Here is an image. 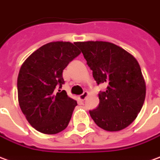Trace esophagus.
Segmentation results:
<instances>
[{
    "label": "esophagus",
    "instance_id": "esophagus-1",
    "mask_svg": "<svg viewBox=\"0 0 160 160\" xmlns=\"http://www.w3.org/2000/svg\"><path fill=\"white\" fill-rule=\"evenodd\" d=\"M87 96H88V92L85 91V92H83V93H82L81 95H79V99H80L81 101H84Z\"/></svg>",
    "mask_w": 160,
    "mask_h": 160
}]
</instances>
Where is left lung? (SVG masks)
I'll use <instances>...</instances> for the list:
<instances>
[{"mask_svg": "<svg viewBox=\"0 0 160 160\" xmlns=\"http://www.w3.org/2000/svg\"><path fill=\"white\" fill-rule=\"evenodd\" d=\"M97 84L106 82L99 94L100 104L89 114L107 131H119L136 119L146 97V84L135 57L113 43L101 41L75 42Z\"/></svg>", "mask_w": 160, "mask_h": 160, "instance_id": "left-lung-1", "label": "left lung"}]
</instances>
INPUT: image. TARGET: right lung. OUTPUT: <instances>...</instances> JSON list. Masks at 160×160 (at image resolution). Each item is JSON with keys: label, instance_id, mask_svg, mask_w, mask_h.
Masks as SVG:
<instances>
[{"label": "right lung", "instance_id": "1", "mask_svg": "<svg viewBox=\"0 0 160 160\" xmlns=\"http://www.w3.org/2000/svg\"><path fill=\"white\" fill-rule=\"evenodd\" d=\"M81 53L69 42L47 43L25 59L18 76V104L31 126L53 135L68 125L78 105L65 90L62 72Z\"/></svg>", "mask_w": 160, "mask_h": 160}]
</instances>
